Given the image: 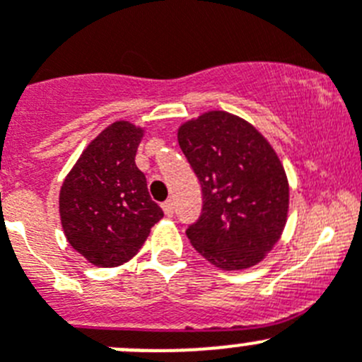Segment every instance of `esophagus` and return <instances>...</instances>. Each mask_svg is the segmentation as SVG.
<instances>
[{"label":"esophagus","instance_id":"34e87169","mask_svg":"<svg viewBox=\"0 0 362 362\" xmlns=\"http://www.w3.org/2000/svg\"><path fill=\"white\" fill-rule=\"evenodd\" d=\"M162 211H164L165 216H173V212H175L173 202H171V200H165L164 204H162Z\"/></svg>","mask_w":362,"mask_h":362}]
</instances>
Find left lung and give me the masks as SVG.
<instances>
[{"label": "left lung", "instance_id": "obj_1", "mask_svg": "<svg viewBox=\"0 0 362 362\" xmlns=\"http://www.w3.org/2000/svg\"><path fill=\"white\" fill-rule=\"evenodd\" d=\"M178 144L202 185V214L185 230L202 257L246 269L266 257L289 209L286 171L248 121L211 110L178 128Z\"/></svg>", "mask_w": 362, "mask_h": 362}]
</instances>
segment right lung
<instances>
[{
    "instance_id": "right-lung-1",
    "label": "right lung",
    "mask_w": 362,
    "mask_h": 362,
    "mask_svg": "<svg viewBox=\"0 0 362 362\" xmlns=\"http://www.w3.org/2000/svg\"><path fill=\"white\" fill-rule=\"evenodd\" d=\"M144 130L128 121L105 128L83 150L60 189V221L67 241L100 268L128 262L164 216L135 165Z\"/></svg>"
}]
</instances>
